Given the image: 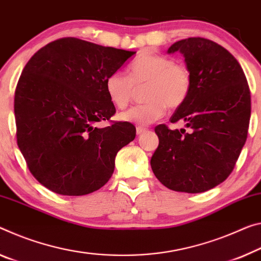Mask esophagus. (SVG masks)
<instances>
[{
  "label": "esophagus",
  "mask_w": 261,
  "mask_h": 261,
  "mask_svg": "<svg viewBox=\"0 0 261 261\" xmlns=\"http://www.w3.org/2000/svg\"><path fill=\"white\" fill-rule=\"evenodd\" d=\"M145 131H146V127H144V126L138 125L137 127H136V132H137V135H142L143 132H145Z\"/></svg>",
  "instance_id": "34e87169"
}]
</instances>
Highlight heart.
<instances>
[{"instance_id": "heart-1", "label": "heart", "mask_w": 261, "mask_h": 261, "mask_svg": "<svg viewBox=\"0 0 261 261\" xmlns=\"http://www.w3.org/2000/svg\"><path fill=\"white\" fill-rule=\"evenodd\" d=\"M145 87L146 103L119 115L122 121L147 125L163 117L168 108L176 109L187 101L193 87V74L184 63L172 57L144 52L127 67V75L114 72L106 79V92L118 109L129 106L136 89Z\"/></svg>"}]
</instances>
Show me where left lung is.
Listing matches in <instances>:
<instances>
[{
    "label": "left lung",
    "mask_w": 261,
    "mask_h": 261,
    "mask_svg": "<svg viewBox=\"0 0 261 261\" xmlns=\"http://www.w3.org/2000/svg\"><path fill=\"white\" fill-rule=\"evenodd\" d=\"M193 74L192 92L171 117L188 129L154 127L159 145L151 167L161 184L175 192L202 193L222 184L233 171L246 142L251 94L237 59L213 40L193 37L176 41Z\"/></svg>",
    "instance_id": "8db88e82"
}]
</instances>
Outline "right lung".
<instances>
[{
	"label": "right lung",
	"instance_id": "obj_1",
	"mask_svg": "<svg viewBox=\"0 0 261 261\" xmlns=\"http://www.w3.org/2000/svg\"><path fill=\"white\" fill-rule=\"evenodd\" d=\"M136 52L66 37L38 49L15 90L16 138L38 182L60 195L81 196L103 187L115 156L135 139L116 113L106 79ZM109 120L106 128L96 124Z\"/></svg>",
	"mask_w": 261,
	"mask_h": 261
}]
</instances>
